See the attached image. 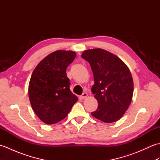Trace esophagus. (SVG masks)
<instances>
[{
    "label": "esophagus",
    "instance_id": "esophagus-1",
    "mask_svg": "<svg viewBox=\"0 0 160 160\" xmlns=\"http://www.w3.org/2000/svg\"><path fill=\"white\" fill-rule=\"evenodd\" d=\"M88 96V93H83L81 96H80V98L81 100H83V99H85V98Z\"/></svg>",
    "mask_w": 160,
    "mask_h": 160
}]
</instances>
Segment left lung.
Returning <instances> with one entry per match:
<instances>
[{"instance_id": "1", "label": "left lung", "mask_w": 160, "mask_h": 160, "mask_svg": "<svg viewBox=\"0 0 160 160\" xmlns=\"http://www.w3.org/2000/svg\"><path fill=\"white\" fill-rule=\"evenodd\" d=\"M81 56L89 62L93 73L91 91L98 107L91 115L105 123L120 120L130 106L133 94L128 67L120 58L102 49L86 50Z\"/></svg>"}]
</instances>
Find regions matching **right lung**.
Instances as JSON below:
<instances>
[{"label": "right lung", "mask_w": 160, "mask_h": 160, "mask_svg": "<svg viewBox=\"0 0 160 160\" xmlns=\"http://www.w3.org/2000/svg\"><path fill=\"white\" fill-rule=\"evenodd\" d=\"M76 56L72 51H56L40 61L33 71L29 98L33 111L44 123L53 124L63 120L78 101L69 89L66 73Z\"/></svg>", "instance_id": "add662e5"}]
</instances>
